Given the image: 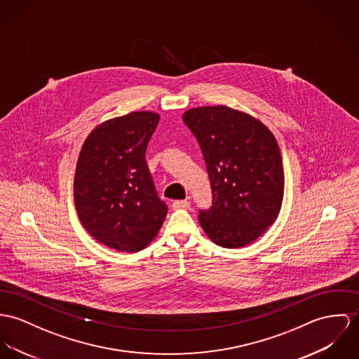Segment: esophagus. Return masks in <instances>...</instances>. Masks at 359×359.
<instances>
[{"mask_svg": "<svg viewBox=\"0 0 359 359\" xmlns=\"http://www.w3.org/2000/svg\"><path fill=\"white\" fill-rule=\"evenodd\" d=\"M190 208V202L189 201H173L172 203V209L177 210V209H189Z\"/></svg>", "mask_w": 359, "mask_h": 359, "instance_id": "1", "label": "esophagus"}]
</instances>
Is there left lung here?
Instances as JSON below:
<instances>
[{
    "label": "left lung",
    "mask_w": 359,
    "mask_h": 359,
    "mask_svg": "<svg viewBox=\"0 0 359 359\" xmlns=\"http://www.w3.org/2000/svg\"><path fill=\"white\" fill-rule=\"evenodd\" d=\"M202 150L212 206L199 210L206 235L222 248H242L276 221L284 193L280 149L273 134L248 113L228 107L183 114Z\"/></svg>",
    "instance_id": "left-lung-1"
}]
</instances>
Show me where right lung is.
<instances>
[{"instance_id":"obj_1","label":"right lung","mask_w":359,"mask_h":359,"mask_svg":"<svg viewBox=\"0 0 359 359\" xmlns=\"http://www.w3.org/2000/svg\"><path fill=\"white\" fill-rule=\"evenodd\" d=\"M158 121L157 113L133 111L102 123L83 143L74 179L76 212L94 239L117 251L144 248L165 220L168 206L146 163Z\"/></svg>"}]
</instances>
